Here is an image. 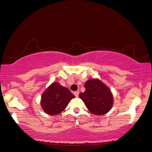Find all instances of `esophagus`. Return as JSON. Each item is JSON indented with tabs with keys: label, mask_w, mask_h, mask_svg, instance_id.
I'll return each instance as SVG.
<instances>
[{
	"label": "esophagus",
	"mask_w": 152,
	"mask_h": 152,
	"mask_svg": "<svg viewBox=\"0 0 152 152\" xmlns=\"http://www.w3.org/2000/svg\"><path fill=\"white\" fill-rule=\"evenodd\" d=\"M79 93H80V92L78 91H75L74 93V95H75L76 97H78V96H79Z\"/></svg>",
	"instance_id": "esophagus-1"
}]
</instances>
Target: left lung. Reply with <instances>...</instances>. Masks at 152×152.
Instances as JSON below:
<instances>
[{
  "label": "left lung",
  "mask_w": 152,
  "mask_h": 152,
  "mask_svg": "<svg viewBox=\"0 0 152 152\" xmlns=\"http://www.w3.org/2000/svg\"><path fill=\"white\" fill-rule=\"evenodd\" d=\"M86 91L79 96L89 110L95 115H104L113 105L111 90L99 79H89L86 83Z\"/></svg>",
  "instance_id": "1"
}]
</instances>
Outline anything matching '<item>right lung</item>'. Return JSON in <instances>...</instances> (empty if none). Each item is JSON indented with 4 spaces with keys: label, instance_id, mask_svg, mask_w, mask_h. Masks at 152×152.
Returning a JSON list of instances; mask_svg holds the SVG:
<instances>
[{
    "label": "right lung",
    "instance_id": "right-lung-1",
    "mask_svg": "<svg viewBox=\"0 0 152 152\" xmlns=\"http://www.w3.org/2000/svg\"><path fill=\"white\" fill-rule=\"evenodd\" d=\"M75 96L70 90L54 82L46 89L41 97V106L46 114L54 115L59 114Z\"/></svg>",
    "mask_w": 152,
    "mask_h": 152
}]
</instances>
